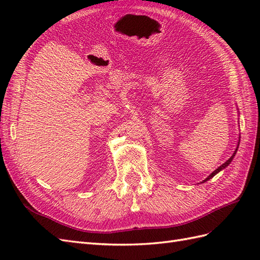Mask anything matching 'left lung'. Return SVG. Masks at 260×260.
<instances>
[{"instance_id": "1", "label": "left lung", "mask_w": 260, "mask_h": 260, "mask_svg": "<svg viewBox=\"0 0 260 260\" xmlns=\"http://www.w3.org/2000/svg\"><path fill=\"white\" fill-rule=\"evenodd\" d=\"M239 141H241V136H239V139H238V144H237V147H236V149H235V151L234 152H233V155L231 156V158H229V160H226L223 165H221V166H219V167L217 168V169H215L214 171H213L212 172V174L208 177V178H206V179H204V180L202 181V183H204V182H206V181H209L210 180V179H212L213 177H214L216 174H218V172L219 171H222L223 169H225L226 167H228V166L232 162V160H233V159H234V157H235V155H236V152H237V149H238V146H239Z\"/></svg>"}]
</instances>
